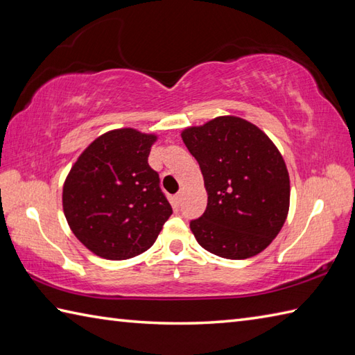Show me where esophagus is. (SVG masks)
<instances>
[{"label": "esophagus", "instance_id": "obj_1", "mask_svg": "<svg viewBox=\"0 0 355 355\" xmlns=\"http://www.w3.org/2000/svg\"><path fill=\"white\" fill-rule=\"evenodd\" d=\"M175 200H177V202L180 205V202H182V200H183V192H178V193L175 195Z\"/></svg>", "mask_w": 355, "mask_h": 355}]
</instances>
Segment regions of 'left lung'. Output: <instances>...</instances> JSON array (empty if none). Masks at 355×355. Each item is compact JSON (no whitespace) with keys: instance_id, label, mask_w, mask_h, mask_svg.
<instances>
[{"instance_id":"8db88e82","label":"left lung","mask_w":355,"mask_h":355,"mask_svg":"<svg viewBox=\"0 0 355 355\" xmlns=\"http://www.w3.org/2000/svg\"><path fill=\"white\" fill-rule=\"evenodd\" d=\"M184 145L198 162L207 207L191 230L225 259L261 253L281 232L290 207V177L277 148L258 126L224 116L187 128Z\"/></svg>"}]
</instances>
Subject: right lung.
<instances>
[{
    "label": "right lung",
    "instance_id": "1",
    "mask_svg": "<svg viewBox=\"0 0 355 355\" xmlns=\"http://www.w3.org/2000/svg\"><path fill=\"white\" fill-rule=\"evenodd\" d=\"M155 139L131 128L103 134L65 180L67 221L101 258L120 261L148 250L172 215L160 177L148 163Z\"/></svg>",
    "mask_w": 355,
    "mask_h": 355
}]
</instances>
